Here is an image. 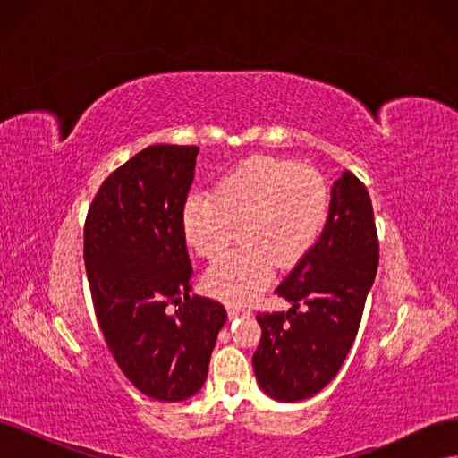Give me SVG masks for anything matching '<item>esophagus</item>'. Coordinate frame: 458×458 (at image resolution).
Wrapping results in <instances>:
<instances>
[{
	"instance_id": "1",
	"label": "esophagus",
	"mask_w": 458,
	"mask_h": 458,
	"mask_svg": "<svg viewBox=\"0 0 458 458\" xmlns=\"http://www.w3.org/2000/svg\"><path fill=\"white\" fill-rule=\"evenodd\" d=\"M227 313H229V317H231V318H237V317H244V315H248V311H246V310L237 308V306H227Z\"/></svg>"
}]
</instances>
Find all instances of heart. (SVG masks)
I'll use <instances>...</instances> for the list:
<instances>
[{"label":"heart","mask_w":458,"mask_h":458,"mask_svg":"<svg viewBox=\"0 0 458 458\" xmlns=\"http://www.w3.org/2000/svg\"><path fill=\"white\" fill-rule=\"evenodd\" d=\"M330 192L321 174L294 160L256 157L217 182L214 195L192 192L183 206L187 246L214 259L241 229V246L216 259L204 288L217 300L246 306L273 279L275 261L294 266L321 234Z\"/></svg>","instance_id":"obj_1"}]
</instances>
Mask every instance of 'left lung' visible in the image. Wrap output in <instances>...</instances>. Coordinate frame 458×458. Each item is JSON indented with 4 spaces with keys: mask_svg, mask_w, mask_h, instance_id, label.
Instances as JSON below:
<instances>
[{
    "mask_svg": "<svg viewBox=\"0 0 458 458\" xmlns=\"http://www.w3.org/2000/svg\"><path fill=\"white\" fill-rule=\"evenodd\" d=\"M377 269L378 237L369 191L352 172H344L330 189L321 237L275 290L293 308L256 317L261 340L252 365L271 399H308L336 377ZM300 305L307 310L300 312Z\"/></svg>",
    "mask_w": 458,
    "mask_h": 458,
    "instance_id": "1",
    "label": "left lung"
}]
</instances>
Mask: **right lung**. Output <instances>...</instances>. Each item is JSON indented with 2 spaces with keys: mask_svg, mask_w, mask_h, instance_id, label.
<instances>
[{
  "mask_svg": "<svg viewBox=\"0 0 458 458\" xmlns=\"http://www.w3.org/2000/svg\"><path fill=\"white\" fill-rule=\"evenodd\" d=\"M199 147L152 145L110 174L91 202L84 261L95 315L110 353L147 397L197 395L225 308L189 296L182 214ZM178 306L175 314L167 306Z\"/></svg>",
  "mask_w": 458,
  "mask_h": 458,
  "instance_id": "add662e5",
  "label": "right lung"
}]
</instances>
